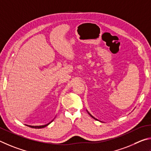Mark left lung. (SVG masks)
<instances>
[{"label":"left lung","instance_id":"8db88e82","mask_svg":"<svg viewBox=\"0 0 151 151\" xmlns=\"http://www.w3.org/2000/svg\"><path fill=\"white\" fill-rule=\"evenodd\" d=\"M88 114H89V115H90V116H91V117L92 118H93V119H96V120H97V119H96V118H95L94 117H93V116H92V115H91L90 114V113H89L88 111Z\"/></svg>","mask_w":151,"mask_h":151}]
</instances>
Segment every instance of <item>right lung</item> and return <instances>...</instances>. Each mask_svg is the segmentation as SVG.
Masks as SVG:
<instances>
[{"label": "right lung", "instance_id": "add662e5", "mask_svg": "<svg viewBox=\"0 0 151 151\" xmlns=\"http://www.w3.org/2000/svg\"><path fill=\"white\" fill-rule=\"evenodd\" d=\"M53 121V120L51 121V122H50L49 123H47V124H46V125H41V126H32V125H28V127H31V128H34V129H41V128H44V127H46V126H47L49 125V124H50Z\"/></svg>", "mask_w": 151, "mask_h": 151}]
</instances>
